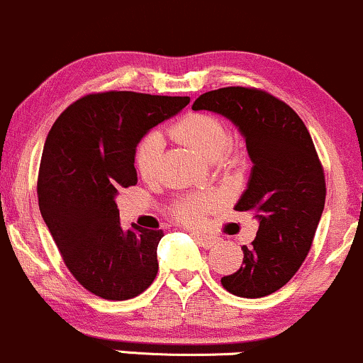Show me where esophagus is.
Listing matches in <instances>:
<instances>
[{
    "mask_svg": "<svg viewBox=\"0 0 363 363\" xmlns=\"http://www.w3.org/2000/svg\"><path fill=\"white\" fill-rule=\"evenodd\" d=\"M195 238H197V242L201 243L203 248H213L219 243V238L214 235H203V233H194Z\"/></svg>",
    "mask_w": 363,
    "mask_h": 363,
    "instance_id": "1",
    "label": "esophagus"
}]
</instances>
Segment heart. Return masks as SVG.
<instances>
[{
  "label": "heart",
  "instance_id": "heart-1",
  "mask_svg": "<svg viewBox=\"0 0 363 363\" xmlns=\"http://www.w3.org/2000/svg\"><path fill=\"white\" fill-rule=\"evenodd\" d=\"M169 133L207 160H221L228 164H233L236 161L235 156H231L228 150L231 142L230 130L219 118L203 115V113H192L177 121L171 127ZM162 150H164V140L157 132H149L138 142L135 149V168L144 180L156 178L161 166ZM213 197H186L177 203L174 214L182 221L197 225L202 221L203 216L213 209Z\"/></svg>",
  "mask_w": 363,
  "mask_h": 363
}]
</instances>
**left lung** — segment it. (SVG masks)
<instances>
[{
    "instance_id": "8db88e82",
    "label": "left lung",
    "mask_w": 363,
    "mask_h": 363,
    "mask_svg": "<svg viewBox=\"0 0 363 363\" xmlns=\"http://www.w3.org/2000/svg\"><path fill=\"white\" fill-rule=\"evenodd\" d=\"M192 109L228 118L254 162L235 209L255 216L257 236L242 247V267L221 278L223 288L242 298L271 295L300 269L324 211V169L311 133L290 106L259 89L206 92Z\"/></svg>"
}]
</instances>
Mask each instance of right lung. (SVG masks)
I'll return each mask as SVG.
<instances>
[{"label": "right lung", "instance_id": "obj_1", "mask_svg": "<svg viewBox=\"0 0 363 363\" xmlns=\"http://www.w3.org/2000/svg\"><path fill=\"white\" fill-rule=\"evenodd\" d=\"M190 97L128 91L89 94L55 121L40 160L38 197L44 223L73 278L106 300L140 295L157 274L162 230H123L118 190L137 183L135 149Z\"/></svg>", "mask_w": 363, "mask_h": 363}]
</instances>
